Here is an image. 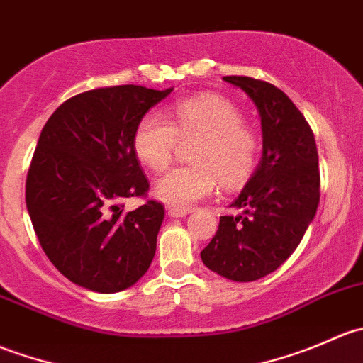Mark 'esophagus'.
Wrapping results in <instances>:
<instances>
[{
	"label": "esophagus",
	"instance_id": "34e87169",
	"mask_svg": "<svg viewBox=\"0 0 363 363\" xmlns=\"http://www.w3.org/2000/svg\"><path fill=\"white\" fill-rule=\"evenodd\" d=\"M189 214V208H179V207H168V216L174 219L184 218V216Z\"/></svg>",
	"mask_w": 363,
	"mask_h": 363
}]
</instances>
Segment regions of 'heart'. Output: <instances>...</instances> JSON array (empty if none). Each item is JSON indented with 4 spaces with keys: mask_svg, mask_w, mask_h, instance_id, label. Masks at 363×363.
Listing matches in <instances>:
<instances>
[{
    "mask_svg": "<svg viewBox=\"0 0 363 363\" xmlns=\"http://www.w3.org/2000/svg\"><path fill=\"white\" fill-rule=\"evenodd\" d=\"M179 137H200L191 167L168 172L156 184V196L170 207L188 208L212 195L219 177L226 186L246 181L258 161L256 135L242 113L218 94H200L174 104L168 119L158 112L142 116L133 131V152L152 172L168 167Z\"/></svg>",
    "mask_w": 363,
    "mask_h": 363,
    "instance_id": "b5f03b06",
    "label": "heart"
}]
</instances>
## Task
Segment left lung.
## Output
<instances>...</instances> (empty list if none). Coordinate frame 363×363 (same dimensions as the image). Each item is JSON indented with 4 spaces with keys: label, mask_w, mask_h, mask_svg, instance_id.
I'll use <instances>...</instances> for the list:
<instances>
[{
    "label": "left lung",
    "mask_w": 363,
    "mask_h": 363,
    "mask_svg": "<svg viewBox=\"0 0 363 363\" xmlns=\"http://www.w3.org/2000/svg\"><path fill=\"white\" fill-rule=\"evenodd\" d=\"M242 89L262 119V160L240 195L221 216L200 252L207 269L250 283L283 265L302 240L320 203V168L313 130L276 86L251 77H223Z\"/></svg>",
    "instance_id": "1"
}]
</instances>
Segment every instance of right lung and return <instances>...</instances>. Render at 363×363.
<instances>
[{"label": "right lung", "instance_id": "1", "mask_svg": "<svg viewBox=\"0 0 363 363\" xmlns=\"http://www.w3.org/2000/svg\"><path fill=\"white\" fill-rule=\"evenodd\" d=\"M174 91L116 86L69 98L40 133L26 179V207L47 258L98 294L133 286L151 265L163 205L126 212L149 182L133 152L142 116Z\"/></svg>", "mask_w": 363, "mask_h": 363}]
</instances>
